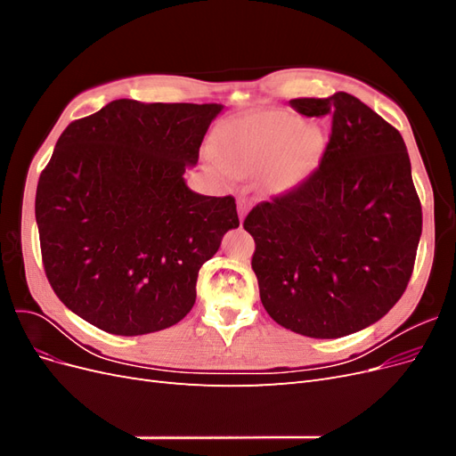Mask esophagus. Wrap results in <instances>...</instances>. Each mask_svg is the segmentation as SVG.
Listing matches in <instances>:
<instances>
[{"instance_id":"esophagus-1","label":"esophagus","mask_w":456,"mask_h":456,"mask_svg":"<svg viewBox=\"0 0 456 456\" xmlns=\"http://www.w3.org/2000/svg\"><path fill=\"white\" fill-rule=\"evenodd\" d=\"M249 207H251V201L247 200V198H240V200H238V215H240V220L245 218L247 211H249Z\"/></svg>"}]
</instances>
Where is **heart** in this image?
Returning a JSON list of instances; mask_svg holds the SVG:
<instances>
[{
    "label": "heart",
    "mask_w": 456,
    "mask_h": 456,
    "mask_svg": "<svg viewBox=\"0 0 456 456\" xmlns=\"http://www.w3.org/2000/svg\"><path fill=\"white\" fill-rule=\"evenodd\" d=\"M323 142V131L317 126H305L289 112H266L230 123L220 133L216 146L230 171H266V186L283 191L308 173Z\"/></svg>",
    "instance_id": "heart-1"
}]
</instances>
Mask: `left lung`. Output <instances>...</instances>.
I'll return each instance as SVG.
<instances>
[{
    "label": "left lung",
    "mask_w": 456,
    "mask_h": 456,
    "mask_svg": "<svg viewBox=\"0 0 456 456\" xmlns=\"http://www.w3.org/2000/svg\"><path fill=\"white\" fill-rule=\"evenodd\" d=\"M333 119L317 169L247 215L251 266L272 320L312 338H338L390 312L405 293L422 207L403 136L348 93L293 99Z\"/></svg>",
    "instance_id": "8db88e82"
}]
</instances>
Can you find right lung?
<instances>
[{"label": "right lung", "mask_w": 456, "mask_h": 456, "mask_svg": "<svg viewBox=\"0 0 456 456\" xmlns=\"http://www.w3.org/2000/svg\"><path fill=\"white\" fill-rule=\"evenodd\" d=\"M223 108L119 99L64 129L39 176L36 223L53 291L81 320L136 337L194 306L200 268L240 226L236 200L184 181Z\"/></svg>", "instance_id": "1"}]
</instances>
